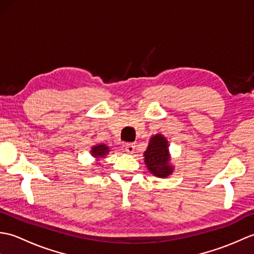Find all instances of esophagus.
I'll use <instances>...</instances> for the list:
<instances>
[{
    "label": "esophagus",
    "mask_w": 254,
    "mask_h": 254,
    "mask_svg": "<svg viewBox=\"0 0 254 254\" xmlns=\"http://www.w3.org/2000/svg\"><path fill=\"white\" fill-rule=\"evenodd\" d=\"M135 147L136 145L134 143H130V144H127L126 146V150L127 154H134V152H135Z\"/></svg>",
    "instance_id": "34e87169"
}]
</instances>
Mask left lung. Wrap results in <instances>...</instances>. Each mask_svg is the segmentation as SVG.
<instances>
[{"label":"left lung","instance_id":"obj_1","mask_svg":"<svg viewBox=\"0 0 254 254\" xmlns=\"http://www.w3.org/2000/svg\"><path fill=\"white\" fill-rule=\"evenodd\" d=\"M144 163L150 174L157 178H168L175 171L171 164L169 145L163 134H155L149 138L148 146L144 152Z\"/></svg>","mask_w":254,"mask_h":254}]
</instances>
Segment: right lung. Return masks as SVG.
<instances>
[{
  "mask_svg": "<svg viewBox=\"0 0 254 254\" xmlns=\"http://www.w3.org/2000/svg\"><path fill=\"white\" fill-rule=\"evenodd\" d=\"M110 153V147L106 144H95L90 148V155L96 159V164L100 165V160L105 159L106 156Z\"/></svg>",
  "mask_w": 254,
  "mask_h": 254,
  "instance_id": "obj_1",
  "label": "right lung"
}]
</instances>
